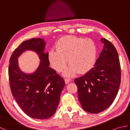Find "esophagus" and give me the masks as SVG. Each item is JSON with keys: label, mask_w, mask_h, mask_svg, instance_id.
Wrapping results in <instances>:
<instances>
[{"label": "esophagus", "mask_w": 130, "mask_h": 130, "mask_svg": "<svg viewBox=\"0 0 130 130\" xmlns=\"http://www.w3.org/2000/svg\"><path fill=\"white\" fill-rule=\"evenodd\" d=\"M70 80H71V79H68V78H66V79H65V83L67 84H68L70 82Z\"/></svg>", "instance_id": "1"}]
</instances>
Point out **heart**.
I'll list each match as a JSON object with an SVG mask.
<instances>
[{"mask_svg": "<svg viewBox=\"0 0 130 130\" xmlns=\"http://www.w3.org/2000/svg\"><path fill=\"white\" fill-rule=\"evenodd\" d=\"M56 50L50 51L48 59L51 67L57 72L62 71L67 63L69 65L63 71L65 76H71L88 72L95 63L96 47L90 38L68 36L58 41Z\"/></svg>", "mask_w": 130, "mask_h": 130, "instance_id": "heart-1", "label": "heart"}]
</instances>
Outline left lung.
<instances>
[{
  "label": "left lung",
  "instance_id": "obj_1",
  "mask_svg": "<svg viewBox=\"0 0 130 130\" xmlns=\"http://www.w3.org/2000/svg\"><path fill=\"white\" fill-rule=\"evenodd\" d=\"M99 56L92 69L74 82L78 87V98L83 108L98 113L113 102L121 83V67L116 49L105 38Z\"/></svg>",
  "mask_w": 130,
  "mask_h": 130
}]
</instances>
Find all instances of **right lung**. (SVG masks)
<instances>
[{
  "instance_id": "add662e5",
  "label": "right lung",
  "mask_w": 130,
  "mask_h": 130,
  "mask_svg": "<svg viewBox=\"0 0 130 130\" xmlns=\"http://www.w3.org/2000/svg\"><path fill=\"white\" fill-rule=\"evenodd\" d=\"M46 44L40 38L24 41L13 51L8 70L11 92L19 106L27 116L40 120L51 117L56 112L65 85L62 77L49 67ZM26 51L36 52L41 60L31 73H24L19 67L18 59Z\"/></svg>"
}]
</instances>
